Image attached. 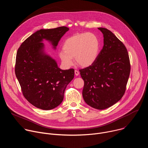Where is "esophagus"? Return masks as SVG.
<instances>
[{
	"label": "esophagus",
	"instance_id": "34e87169",
	"mask_svg": "<svg viewBox=\"0 0 148 148\" xmlns=\"http://www.w3.org/2000/svg\"><path fill=\"white\" fill-rule=\"evenodd\" d=\"M74 73H75V75H77V76L79 75V71L78 70H75L74 71Z\"/></svg>",
	"mask_w": 148,
	"mask_h": 148
}]
</instances>
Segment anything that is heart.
<instances>
[{
	"label": "heart",
	"instance_id": "obj_1",
	"mask_svg": "<svg viewBox=\"0 0 148 148\" xmlns=\"http://www.w3.org/2000/svg\"><path fill=\"white\" fill-rule=\"evenodd\" d=\"M100 47V40L97 35L91 33H79L65 40L63 50L58 55L62 64L66 68L73 66V58L79 66L87 67L97 60Z\"/></svg>",
	"mask_w": 148,
	"mask_h": 148
}]
</instances>
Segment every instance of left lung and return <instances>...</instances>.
Listing matches in <instances>:
<instances>
[{
	"label": "left lung",
	"mask_w": 148,
	"mask_h": 148,
	"mask_svg": "<svg viewBox=\"0 0 148 148\" xmlns=\"http://www.w3.org/2000/svg\"><path fill=\"white\" fill-rule=\"evenodd\" d=\"M98 29L103 34V48L94 64L79 72L84 81V100L94 108L105 110L123 97L131 66L128 53L122 42L107 29Z\"/></svg>",
	"instance_id": "1"
}]
</instances>
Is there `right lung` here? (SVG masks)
<instances>
[{
  "label": "right lung",
  "mask_w": 148,
  "mask_h": 148,
  "mask_svg": "<svg viewBox=\"0 0 148 148\" xmlns=\"http://www.w3.org/2000/svg\"><path fill=\"white\" fill-rule=\"evenodd\" d=\"M69 28L62 26L40 29L26 39L18 48L15 74L25 98L34 107L50 110L62 102L65 90L74 78V70L60 69L45 51L43 40L54 49Z\"/></svg>",
  "instance_id": "obj_1"
}]
</instances>
